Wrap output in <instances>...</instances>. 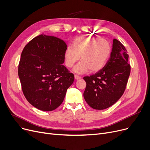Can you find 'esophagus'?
<instances>
[{
    "mask_svg": "<svg viewBox=\"0 0 150 150\" xmlns=\"http://www.w3.org/2000/svg\"><path fill=\"white\" fill-rule=\"evenodd\" d=\"M75 79L76 80H80V79H81V76H78V75H75Z\"/></svg>",
    "mask_w": 150,
    "mask_h": 150,
    "instance_id": "obj_1",
    "label": "esophagus"
}]
</instances>
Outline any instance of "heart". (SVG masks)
I'll return each instance as SVG.
<instances>
[{
    "label": "heart",
    "mask_w": 150,
    "mask_h": 150,
    "mask_svg": "<svg viewBox=\"0 0 150 150\" xmlns=\"http://www.w3.org/2000/svg\"><path fill=\"white\" fill-rule=\"evenodd\" d=\"M112 51L111 44L99 37H80L75 39L73 47L69 45L64 51L66 66L70 68L78 60L75 66V73L82 74L89 70L91 73L97 72L106 64Z\"/></svg>",
    "instance_id": "1"
}]
</instances>
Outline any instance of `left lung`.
Listing matches in <instances>:
<instances>
[{
    "label": "left lung",
    "instance_id": "obj_1",
    "mask_svg": "<svg viewBox=\"0 0 150 150\" xmlns=\"http://www.w3.org/2000/svg\"><path fill=\"white\" fill-rule=\"evenodd\" d=\"M128 57L124 45L114 39L110 58L104 67L95 74L83 78L86 83L83 96L91 108L106 109L122 96L130 75Z\"/></svg>",
    "mask_w": 150,
    "mask_h": 150
}]
</instances>
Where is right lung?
Segmentation results:
<instances>
[{"label": "right lung", "mask_w": 150, "mask_h": 150, "mask_svg": "<svg viewBox=\"0 0 150 150\" xmlns=\"http://www.w3.org/2000/svg\"><path fill=\"white\" fill-rule=\"evenodd\" d=\"M67 47L62 39L44 34L34 38L21 53L18 75L29 103L44 111H51L62 103L74 75L62 65Z\"/></svg>", "instance_id": "obj_1"}]
</instances>
